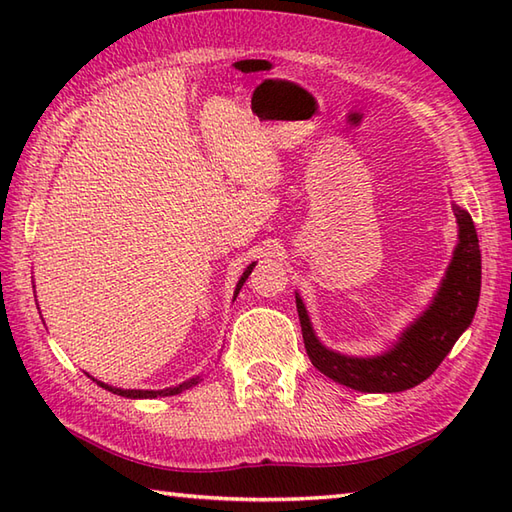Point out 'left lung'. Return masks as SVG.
Here are the masks:
<instances>
[{
  "mask_svg": "<svg viewBox=\"0 0 512 512\" xmlns=\"http://www.w3.org/2000/svg\"><path fill=\"white\" fill-rule=\"evenodd\" d=\"M453 213L458 217L460 233L447 275L431 306L400 334L398 343L385 354L358 358L328 350L314 334L308 310L297 295L303 343L312 365L321 374L358 391L394 394L420 385L436 372L455 341L471 325L482 286V257L475 224L460 206H453Z\"/></svg>",
  "mask_w": 512,
  "mask_h": 512,
  "instance_id": "obj_1",
  "label": "left lung"
}]
</instances>
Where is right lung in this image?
I'll return each instance as SVG.
<instances>
[{
  "label": "right lung",
  "instance_id": "1",
  "mask_svg": "<svg viewBox=\"0 0 512 512\" xmlns=\"http://www.w3.org/2000/svg\"><path fill=\"white\" fill-rule=\"evenodd\" d=\"M253 266H255V262L250 264V266L244 270V275H242V277H239V281H237V288H235V295H239V290H242L244 281L248 279V275H250V270H253ZM90 378H92V376H90ZM92 380H96V378H92ZM198 383H200V376H195V378L184 380V383H180V385H176V387H167V389L151 391V389H118V387H112V385H105V383H101V380H96V385H101L103 389L112 391V394L125 396V398H158V396H176V394H180V391L189 389V387L198 385Z\"/></svg>",
  "mask_w": 512,
  "mask_h": 512
}]
</instances>
